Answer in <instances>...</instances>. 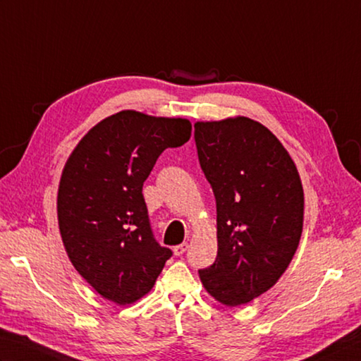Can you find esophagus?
Masks as SVG:
<instances>
[{
    "label": "esophagus",
    "mask_w": 361,
    "mask_h": 361,
    "mask_svg": "<svg viewBox=\"0 0 361 361\" xmlns=\"http://www.w3.org/2000/svg\"><path fill=\"white\" fill-rule=\"evenodd\" d=\"M188 250V243H183V244H180V245H175L173 247V253L176 257H181L183 253H185Z\"/></svg>",
    "instance_id": "1"
}]
</instances>
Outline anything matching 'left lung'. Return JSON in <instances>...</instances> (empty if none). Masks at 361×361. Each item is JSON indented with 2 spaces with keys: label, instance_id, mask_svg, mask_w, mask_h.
Here are the masks:
<instances>
[{
  "label": "left lung",
  "instance_id": "obj_1",
  "mask_svg": "<svg viewBox=\"0 0 361 361\" xmlns=\"http://www.w3.org/2000/svg\"><path fill=\"white\" fill-rule=\"evenodd\" d=\"M194 128L217 209V257L199 274L214 299L243 305L277 283L298 250L300 176L280 140L255 120L197 122Z\"/></svg>",
  "mask_w": 361,
  "mask_h": 361
}]
</instances>
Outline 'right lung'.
Returning <instances> with one entry per match:
<instances>
[{
    "instance_id": "obj_1",
    "label": "right lung",
    "mask_w": 361,
    "mask_h": 361,
    "mask_svg": "<svg viewBox=\"0 0 361 361\" xmlns=\"http://www.w3.org/2000/svg\"><path fill=\"white\" fill-rule=\"evenodd\" d=\"M189 120L122 111L95 125L61 176L58 219L75 269L125 305L153 288L172 250L154 239L142 186L166 148L186 144Z\"/></svg>"
}]
</instances>
